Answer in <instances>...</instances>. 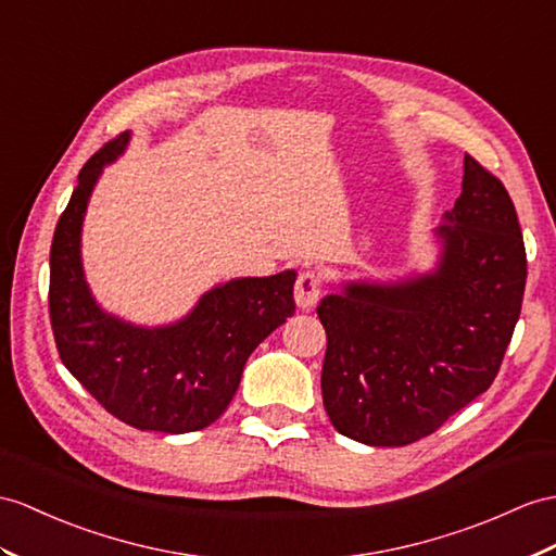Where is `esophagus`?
Segmentation results:
<instances>
[{
  "label": "esophagus",
  "mask_w": 556,
  "mask_h": 556,
  "mask_svg": "<svg viewBox=\"0 0 556 556\" xmlns=\"http://www.w3.org/2000/svg\"><path fill=\"white\" fill-rule=\"evenodd\" d=\"M320 296V276L316 270H304L294 282V302L302 308H311Z\"/></svg>",
  "instance_id": "34e87169"
}]
</instances>
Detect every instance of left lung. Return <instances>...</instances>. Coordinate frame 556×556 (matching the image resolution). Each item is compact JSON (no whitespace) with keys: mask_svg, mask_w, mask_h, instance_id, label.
Returning a JSON list of instances; mask_svg holds the SVG:
<instances>
[{"mask_svg":"<svg viewBox=\"0 0 556 556\" xmlns=\"http://www.w3.org/2000/svg\"><path fill=\"white\" fill-rule=\"evenodd\" d=\"M439 228L441 264L396 286L325 294L323 405L368 445L425 439L493 384L526 288V248L505 184L465 155L463 193Z\"/></svg>","mask_w":556,"mask_h":556,"instance_id":"left-lung-1","label":"left lung"}]
</instances>
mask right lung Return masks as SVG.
<instances>
[{
	"label": "right lung",
	"mask_w": 556,
	"mask_h": 556,
	"mask_svg": "<svg viewBox=\"0 0 556 556\" xmlns=\"http://www.w3.org/2000/svg\"><path fill=\"white\" fill-rule=\"evenodd\" d=\"M127 134L93 153L51 242L49 320L59 356L113 417L134 429L186 434L228 408L252 351L294 314V270L231 280L202 296L193 314L157 330L134 328L93 304L79 264V228L105 162Z\"/></svg>",
	"instance_id": "1"
}]
</instances>
